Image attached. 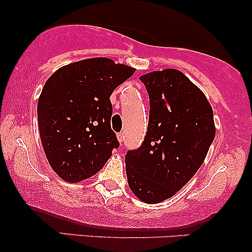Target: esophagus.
Here are the masks:
<instances>
[{
    "label": "esophagus",
    "mask_w": 252,
    "mask_h": 252,
    "mask_svg": "<svg viewBox=\"0 0 252 252\" xmlns=\"http://www.w3.org/2000/svg\"><path fill=\"white\" fill-rule=\"evenodd\" d=\"M117 138H118V141H120V143H122L124 141V134H123V132H120V134L117 135Z\"/></svg>",
    "instance_id": "esophagus-1"
}]
</instances>
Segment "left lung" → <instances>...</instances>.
<instances>
[{
	"label": "left lung",
	"instance_id": "obj_1",
	"mask_svg": "<svg viewBox=\"0 0 252 252\" xmlns=\"http://www.w3.org/2000/svg\"><path fill=\"white\" fill-rule=\"evenodd\" d=\"M149 94V122L140 148L126 155L128 184L147 204L180 190L198 172L216 136L204 92L174 68L140 77Z\"/></svg>",
	"mask_w": 252,
	"mask_h": 252
}]
</instances>
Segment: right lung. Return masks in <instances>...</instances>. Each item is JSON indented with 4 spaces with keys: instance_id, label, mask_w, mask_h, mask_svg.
<instances>
[{
    "instance_id": "obj_1",
    "label": "right lung",
    "mask_w": 252,
    "mask_h": 252,
    "mask_svg": "<svg viewBox=\"0 0 252 252\" xmlns=\"http://www.w3.org/2000/svg\"><path fill=\"white\" fill-rule=\"evenodd\" d=\"M134 72L92 58L63 66L47 79L37 102L40 137L52 169L65 181L91 178L118 148L110 96Z\"/></svg>"
}]
</instances>
